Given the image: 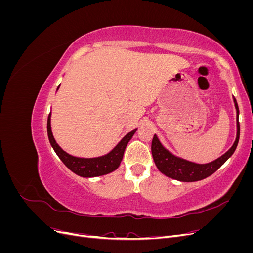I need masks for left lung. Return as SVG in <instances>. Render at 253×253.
Segmentation results:
<instances>
[{
    "mask_svg": "<svg viewBox=\"0 0 253 253\" xmlns=\"http://www.w3.org/2000/svg\"><path fill=\"white\" fill-rule=\"evenodd\" d=\"M234 104L236 109V139L233 143L230 150L227 151L224 155H221L217 159L212 163L200 165L195 163L188 162L186 159L179 158L173 155L171 152L168 151L163 147V144L158 140L157 136L154 135L152 140V155L154 159L155 165L158 168V170L165 174L166 176L179 181L192 182L202 180L212 175L214 172H216L219 168L223 166L228 158H230L234 153L237 143L240 139V122H239V105L234 98Z\"/></svg>",
    "mask_w": 253,
    "mask_h": 253,
    "instance_id": "left-lung-1",
    "label": "left lung"
}]
</instances>
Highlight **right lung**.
<instances>
[{
	"mask_svg": "<svg viewBox=\"0 0 253 253\" xmlns=\"http://www.w3.org/2000/svg\"><path fill=\"white\" fill-rule=\"evenodd\" d=\"M137 129H134V131L126 134L109 154L96 158H79L67 154L65 151L59 147L51 133L50 114L47 119V135L52 149L55 150L59 158L62 160V163L68 169L75 174L82 176V177H96V176L109 174L116 170L121 163L122 157H124V153L128 141L132 139Z\"/></svg>",
	"mask_w": 253,
	"mask_h": 253,
	"instance_id": "right-lung-1",
	"label": "right lung"
}]
</instances>
